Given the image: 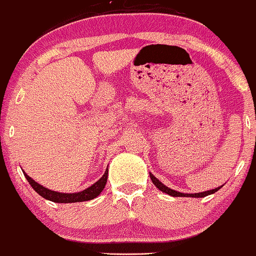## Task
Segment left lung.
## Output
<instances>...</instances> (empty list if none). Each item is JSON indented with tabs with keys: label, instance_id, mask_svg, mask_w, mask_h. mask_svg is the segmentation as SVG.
I'll return each instance as SVG.
<instances>
[{
	"label": "left lung",
	"instance_id": "left-lung-1",
	"mask_svg": "<svg viewBox=\"0 0 256 256\" xmlns=\"http://www.w3.org/2000/svg\"><path fill=\"white\" fill-rule=\"evenodd\" d=\"M150 179H152L153 184L156 185V188H159L160 191H162V192H165V194H170V196H172V197H192V198H202V197H206V196L215 194V192L218 191L220 188H223V185H224V184H223L222 186H218V188H212V190H208V191H204V192H198V194H182V192H179V191L172 190V188H170L168 186L164 185L162 182H160L159 179H158V178H156V176H154L150 172Z\"/></svg>",
	"mask_w": 256,
	"mask_h": 256
}]
</instances>
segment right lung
Returning a JSON list of instances; mask_svg holds the SVG:
<instances>
[{"mask_svg": "<svg viewBox=\"0 0 256 256\" xmlns=\"http://www.w3.org/2000/svg\"><path fill=\"white\" fill-rule=\"evenodd\" d=\"M24 174L26 176V179L30 182L32 188H34V191L38 192L41 197H44L47 200L54 202V203H77V202H85V200H91L94 198H96L97 196H100V192L103 191V188H106V179H108V168L106 170L104 174L100 180H97L94 184L89 186L88 188H85L83 191L74 192V194H64V192H58L50 190V188H45V186L40 185L39 182L30 178L26 172L24 171Z\"/></svg>", "mask_w": 256, "mask_h": 256, "instance_id": "1", "label": "right lung"}]
</instances>
